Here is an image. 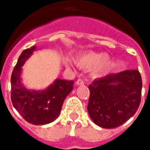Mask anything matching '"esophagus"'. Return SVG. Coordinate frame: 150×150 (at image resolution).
I'll return each instance as SVG.
<instances>
[{"mask_svg":"<svg viewBox=\"0 0 150 150\" xmlns=\"http://www.w3.org/2000/svg\"><path fill=\"white\" fill-rule=\"evenodd\" d=\"M84 84V82L82 81L81 79H78L76 81V85H83Z\"/></svg>","mask_w":150,"mask_h":150,"instance_id":"obj_1","label":"esophagus"}]
</instances>
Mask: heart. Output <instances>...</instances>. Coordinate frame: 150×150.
Wrapping results in <instances>:
<instances>
[{
    "mask_svg": "<svg viewBox=\"0 0 150 150\" xmlns=\"http://www.w3.org/2000/svg\"><path fill=\"white\" fill-rule=\"evenodd\" d=\"M74 63L77 67L83 69L91 68V74L93 76H101L108 71L111 66V57L107 54L88 51L78 56L74 60Z\"/></svg>",
    "mask_w": 150,
    "mask_h": 150,
    "instance_id": "1",
    "label": "heart"
}]
</instances>
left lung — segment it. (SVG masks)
Here are the masks:
<instances>
[{
  "mask_svg": "<svg viewBox=\"0 0 150 150\" xmlns=\"http://www.w3.org/2000/svg\"><path fill=\"white\" fill-rule=\"evenodd\" d=\"M88 88V115L103 128L121 126L136 113L140 105L142 81L137 69L108 74L94 80Z\"/></svg>",
  "mask_w": 150,
  "mask_h": 150,
  "instance_id": "1",
  "label": "left lung"
}]
</instances>
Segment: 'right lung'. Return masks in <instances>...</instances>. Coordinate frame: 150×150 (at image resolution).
Returning a JSON list of instances; mask_svg holds the SVG:
<instances>
[{
    "label": "right lung",
    "mask_w": 150,
    "mask_h": 150,
    "mask_svg": "<svg viewBox=\"0 0 150 150\" xmlns=\"http://www.w3.org/2000/svg\"><path fill=\"white\" fill-rule=\"evenodd\" d=\"M36 49L23 50L11 76V100L16 110L27 122L34 125L52 122L60 114L63 102L74 88V81L56 79L43 90H31L22 83V66Z\"/></svg>",
    "instance_id": "1"
}]
</instances>
